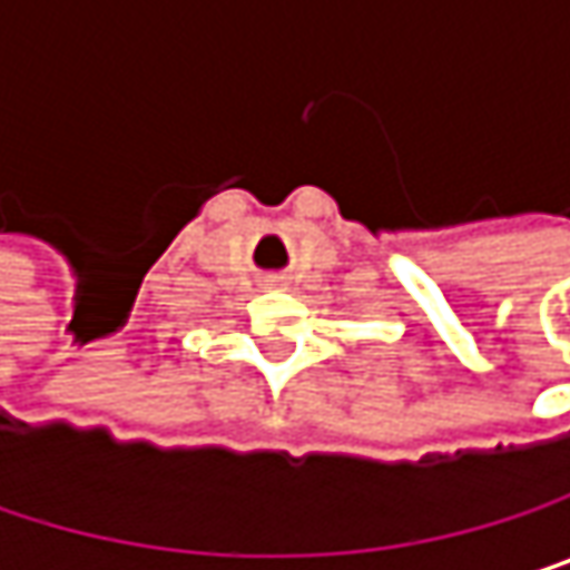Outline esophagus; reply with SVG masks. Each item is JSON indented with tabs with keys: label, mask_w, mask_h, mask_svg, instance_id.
<instances>
[{
	"label": "esophagus",
	"mask_w": 570,
	"mask_h": 570,
	"mask_svg": "<svg viewBox=\"0 0 570 570\" xmlns=\"http://www.w3.org/2000/svg\"><path fill=\"white\" fill-rule=\"evenodd\" d=\"M281 281H284V277H274V284H281Z\"/></svg>",
	"instance_id": "obj_1"
}]
</instances>
